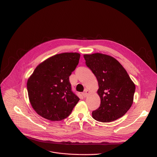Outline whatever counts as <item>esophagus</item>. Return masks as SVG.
Masks as SVG:
<instances>
[{
    "label": "esophagus",
    "mask_w": 157,
    "mask_h": 157,
    "mask_svg": "<svg viewBox=\"0 0 157 157\" xmlns=\"http://www.w3.org/2000/svg\"><path fill=\"white\" fill-rule=\"evenodd\" d=\"M90 94V92L88 91V90H87V89H85V91H84V92L83 93V95L85 97H87L88 95V94Z\"/></svg>",
    "instance_id": "esophagus-1"
}]
</instances>
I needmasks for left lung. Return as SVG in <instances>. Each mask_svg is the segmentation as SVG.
I'll list each match as a JSON object with an SVG mask.
<instances>
[{
  "instance_id": "8db88e82",
  "label": "left lung",
  "mask_w": 157,
  "mask_h": 157,
  "mask_svg": "<svg viewBox=\"0 0 157 157\" xmlns=\"http://www.w3.org/2000/svg\"><path fill=\"white\" fill-rule=\"evenodd\" d=\"M84 58L98 81L97 94L101 98L100 107L92 112V117L105 123L121 118L133 103V81L120 63L111 56L97 53L85 55Z\"/></svg>"
}]
</instances>
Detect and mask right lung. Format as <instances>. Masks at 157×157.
I'll return each instance as SVG.
<instances>
[{
    "label": "right lung",
    "instance_id": "add662e5",
    "mask_svg": "<svg viewBox=\"0 0 157 157\" xmlns=\"http://www.w3.org/2000/svg\"><path fill=\"white\" fill-rule=\"evenodd\" d=\"M79 58L78 53L55 55L40 63L29 78V101L40 117L60 121L71 113L79 98L72 91L69 76Z\"/></svg>",
    "mask_w": 157,
    "mask_h": 157
}]
</instances>
